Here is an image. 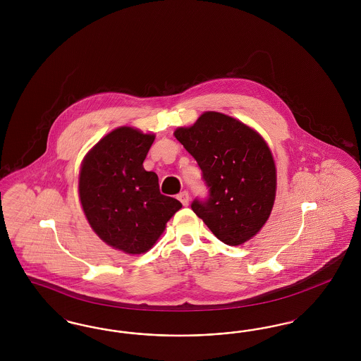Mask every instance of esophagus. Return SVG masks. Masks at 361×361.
Returning <instances> with one entry per match:
<instances>
[{"mask_svg":"<svg viewBox=\"0 0 361 361\" xmlns=\"http://www.w3.org/2000/svg\"><path fill=\"white\" fill-rule=\"evenodd\" d=\"M178 200L183 203V206H188L189 204V193L187 190H184V192H181L180 195H178Z\"/></svg>","mask_w":361,"mask_h":361,"instance_id":"esophagus-1","label":"esophagus"}]
</instances>
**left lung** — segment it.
<instances>
[{
	"instance_id": "8db88e82",
	"label": "left lung",
	"mask_w": 361,
	"mask_h": 361,
	"mask_svg": "<svg viewBox=\"0 0 361 361\" xmlns=\"http://www.w3.org/2000/svg\"><path fill=\"white\" fill-rule=\"evenodd\" d=\"M174 137L203 173L208 197L192 202L218 240L237 246L255 237L268 221L276 196V166L262 137L221 112H204Z\"/></svg>"
}]
</instances>
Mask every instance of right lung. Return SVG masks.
Here are the masks:
<instances>
[{
  "mask_svg": "<svg viewBox=\"0 0 361 361\" xmlns=\"http://www.w3.org/2000/svg\"><path fill=\"white\" fill-rule=\"evenodd\" d=\"M154 137L119 127L85 155L80 172V199L90 227L105 243L128 255L152 249L183 207L162 195L158 176L143 168Z\"/></svg>",
  "mask_w": 361,
  "mask_h": 361,
  "instance_id": "right-lung-1",
  "label": "right lung"
}]
</instances>
